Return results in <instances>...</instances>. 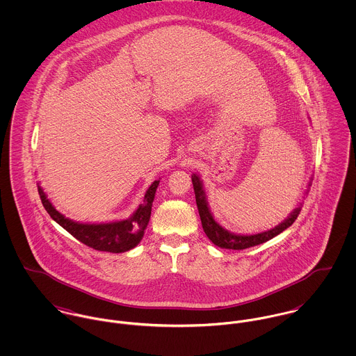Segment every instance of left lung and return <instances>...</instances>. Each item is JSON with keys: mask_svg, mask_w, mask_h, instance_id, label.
Segmentation results:
<instances>
[{"mask_svg": "<svg viewBox=\"0 0 356 356\" xmlns=\"http://www.w3.org/2000/svg\"><path fill=\"white\" fill-rule=\"evenodd\" d=\"M192 184H193V189H195V196H196V204H197V209L200 213V219H202V225H203L204 233L207 234V237L218 247L220 248H226V250H247L254 245L263 244L268 240H271L273 237L278 236L280 233H282L285 229H288L289 226L293 225V222L298 219L299 213H300V207L296 208L289 216L288 219H285L282 223H280L278 226L263 232V233H257L252 236H241V234H234L227 232L226 229H223L212 216L208 203L205 200V193H204L203 185L200 178L193 174L192 175Z\"/></svg>", "mask_w": 356, "mask_h": 356, "instance_id": "8db88e82", "label": "left lung"}]
</instances>
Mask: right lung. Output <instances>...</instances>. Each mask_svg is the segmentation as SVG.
Segmentation results:
<instances>
[{"label":"right lung","instance_id":"add662e5","mask_svg":"<svg viewBox=\"0 0 356 356\" xmlns=\"http://www.w3.org/2000/svg\"><path fill=\"white\" fill-rule=\"evenodd\" d=\"M160 181H154L145 193L144 203L140 204L137 211L126 220L111 222V223H78L74 222L58 211L54 209L51 202L47 199L42 188L38 186V193L45 209L61 227H64L71 236L79 240L82 244L104 252L120 254L137 247L143 240L145 229L151 219L153 199Z\"/></svg>","mask_w":356,"mask_h":356}]
</instances>
